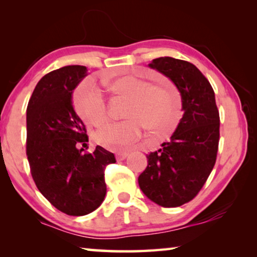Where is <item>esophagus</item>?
<instances>
[{"label":"esophagus","instance_id":"34e87169","mask_svg":"<svg viewBox=\"0 0 257 257\" xmlns=\"http://www.w3.org/2000/svg\"><path fill=\"white\" fill-rule=\"evenodd\" d=\"M128 154L129 153H127V152H124V153H116L115 154V158H116V160H118V161H122V160H124L125 158H127Z\"/></svg>","mask_w":257,"mask_h":257}]
</instances>
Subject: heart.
<instances>
[{
	"label": "heart",
	"instance_id": "1",
	"mask_svg": "<svg viewBox=\"0 0 257 257\" xmlns=\"http://www.w3.org/2000/svg\"><path fill=\"white\" fill-rule=\"evenodd\" d=\"M136 73L106 78L104 86L113 99L124 102L123 121L107 124L94 134V141L104 149L122 152L141 136L142 127L159 138L176 132L182 118L181 97L175 84L163 75ZM77 113L85 123L99 127L106 121L105 99L94 86H84L75 96Z\"/></svg>",
	"mask_w": 257,
	"mask_h": 257
}]
</instances>
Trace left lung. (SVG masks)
<instances>
[{
    "label": "left lung",
    "instance_id": "8db88e82",
    "mask_svg": "<svg viewBox=\"0 0 257 257\" xmlns=\"http://www.w3.org/2000/svg\"><path fill=\"white\" fill-rule=\"evenodd\" d=\"M151 68L170 78L181 94L184 115L162 149L147 155L138 184L163 207H177L197 196L214 168L220 141V115L206 77L188 61L163 56Z\"/></svg>",
    "mask_w": 257,
    "mask_h": 257
}]
</instances>
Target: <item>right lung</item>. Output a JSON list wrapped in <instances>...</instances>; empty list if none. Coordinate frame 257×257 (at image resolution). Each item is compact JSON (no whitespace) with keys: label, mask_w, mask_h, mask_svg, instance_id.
Segmentation results:
<instances>
[{"label":"right lung","mask_w":257,"mask_h":257,"mask_svg":"<svg viewBox=\"0 0 257 257\" xmlns=\"http://www.w3.org/2000/svg\"><path fill=\"white\" fill-rule=\"evenodd\" d=\"M87 71L84 66H68L46 73L27 106L26 153L33 179L52 205L73 216L101 205L106 194L104 169L115 162L102 146L93 153L77 149L88 137L73 108L72 90Z\"/></svg>","instance_id":"add662e5"}]
</instances>
